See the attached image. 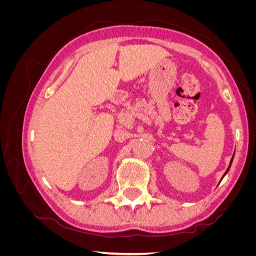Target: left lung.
I'll use <instances>...</instances> for the list:
<instances>
[{
	"label": "left lung",
	"mask_w": 256,
	"mask_h": 256,
	"mask_svg": "<svg viewBox=\"0 0 256 256\" xmlns=\"http://www.w3.org/2000/svg\"><path fill=\"white\" fill-rule=\"evenodd\" d=\"M234 154H233V157H232V159H230V166H228V170L226 171V173H224V175L222 176V178H221V180H223V177L226 176L228 173V171H230V166H232V162H233V160H234Z\"/></svg>",
	"instance_id": "1"
}]
</instances>
